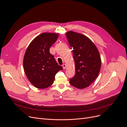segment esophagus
<instances>
[{"label": "esophagus", "mask_w": 127, "mask_h": 127, "mask_svg": "<svg viewBox=\"0 0 127 127\" xmlns=\"http://www.w3.org/2000/svg\"><path fill=\"white\" fill-rule=\"evenodd\" d=\"M62 66H63V68L64 69H66V65L65 64H63L62 65Z\"/></svg>", "instance_id": "esophagus-1"}]
</instances>
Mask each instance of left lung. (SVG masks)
I'll return each instance as SVG.
<instances>
[{
    "instance_id": "1",
    "label": "left lung",
    "mask_w": 127,
    "mask_h": 127,
    "mask_svg": "<svg viewBox=\"0 0 127 127\" xmlns=\"http://www.w3.org/2000/svg\"><path fill=\"white\" fill-rule=\"evenodd\" d=\"M66 35L72 48L75 63L76 74L69 79L70 84L79 89L87 88L95 80L100 70L99 52L95 45L85 35L71 31Z\"/></svg>"
}]
</instances>
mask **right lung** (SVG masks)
Here are the masks:
<instances>
[{
  "label": "right lung",
  "mask_w": 127,
  "mask_h": 127,
  "mask_svg": "<svg viewBox=\"0 0 127 127\" xmlns=\"http://www.w3.org/2000/svg\"><path fill=\"white\" fill-rule=\"evenodd\" d=\"M58 34L43 33L37 36L27 48L23 60L25 74L35 87L43 89L51 86L57 73L63 69L49 52Z\"/></svg>",
  "instance_id": "obj_1"
}]
</instances>
